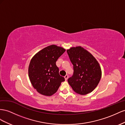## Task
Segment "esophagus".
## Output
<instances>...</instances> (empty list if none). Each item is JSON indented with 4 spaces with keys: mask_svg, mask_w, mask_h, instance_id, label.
<instances>
[{
    "mask_svg": "<svg viewBox=\"0 0 125 125\" xmlns=\"http://www.w3.org/2000/svg\"><path fill=\"white\" fill-rule=\"evenodd\" d=\"M64 77H65V79L66 80H67V79H68V75H66Z\"/></svg>",
    "mask_w": 125,
    "mask_h": 125,
    "instance_id": "1",
    "label": "esophagus"
}]
</instances>
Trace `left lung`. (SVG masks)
Masks as SVG:
<instances>
[{
  "instance_id": "obj_1",
  "label": "left lung",
  "mask_w": 125,
  "mask_h": 125,
  "mask_svg": "<svg viewBox=\"0 0 125 125\" xmlns=\"http://www.w3.org/2000/svg\"><path fill=\"white\" fill-rule=\"evenodd\" d=\"M67 52L73 65V75L68 79L73 90L82 95L93 92L102 77L99 63L90 52L82 47H72Z\"/></svg>"
}]
</instances>
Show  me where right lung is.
Here are the masks:
<instances>
[{
	"mask_svg": "<svg viewBox=\"0 0 125 125\" xmlns=\"http://www.w3.org/2000/svg\"><path fill=\"white\" fill-rule=\"evenodd\" d=\"M66 50L50 45L40 50L30 62L28 75L32 86L42 95L50 96L58 90L65 78L59 73L56 62Z\"/></svg>",
	"mask_w": 125,
	"mask_h": 125,
	"instance_id": "add662e5",
	"label": "right lung"
}]
</instances>
